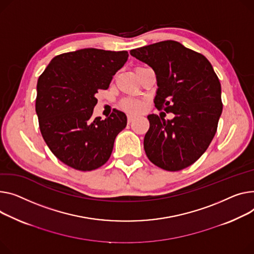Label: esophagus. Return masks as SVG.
I'll return each instance as SVG.
<instances>
[{
	"label": "esophagus",
	"instance_id": "obj_1",
	"mask_svg": "<svg viewBox=\"0 0 254 254\" xmlns=\"http://www.w3.org/2000/svg\"><path fill=\"white\" fill-rule=\"evenodd\" d=\"M133 120H134V117H133V116H131V115L127 116V123H128V124L132 123V122H133Z\"/></svg>",
	"mask_w": 254,
	"mask_h": 254
}]
</instances>
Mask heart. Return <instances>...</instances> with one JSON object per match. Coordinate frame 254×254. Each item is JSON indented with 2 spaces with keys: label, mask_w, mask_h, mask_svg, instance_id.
I'll list each match as a JSON object with an SVG mask.
<instances>
[{
  "label": "heart",
  "mask_w": 254,
  "mask_h": 254,
  "mask_svg": "<svg viewBox=\"0 0 254 254\" xmlns=\"http://www.w3.org/2000/svg\"><path fill=\"white\" fill-rule=\"evenodd\" d=\"M122 106L127 112L137 113L143 109L144 103L142 101L136 99H126L122 102Z\"/></svg>",
  "instance_id": "heart-1"
}]
</instances>
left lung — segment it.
I'll return each mask as SVG.
<instances>
[{
	"instance_id": "8db88e82",
	"label": "left lung",
	"mask_w": 254,
	"mask_h": 254,
	"mask_svg": "<svg viewBox=\"0 0 254 254\" xmlns=\"http://www.w3.org/2000/svg\"><path fill=\"white\" fill-rule=\"evenodd\" d=\"M129 53L156 74L155 106L175 114L167 122L156 114L147 116L146 155L162 170H184L204 153L216 132L223 111L221 82L203 55L176 41L155 43Z\"/></svg>"
}]
</instances>
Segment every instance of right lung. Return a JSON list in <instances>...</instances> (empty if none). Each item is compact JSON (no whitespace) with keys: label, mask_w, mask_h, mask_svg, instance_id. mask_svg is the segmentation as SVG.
<instances>
[{"label":"right lung","mask_w":254,"mask_h":254,"mask_svg":"<svg viewBox=\"0 0 254 254\" xmlns=\"http://www.w3.org/2000/svg\"><path fill=\"white\" fill-rule=\"evenodd\" d=\"M127 58V51L80 49L54 57L39 77L36 112L42 136L66 165L88 172L109 159L127 115L116 109L104 121L92 115L96 94L108 89Z\"/></svg>","instance_id":"1"}]
</instances>
